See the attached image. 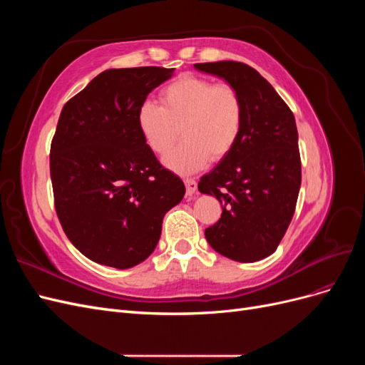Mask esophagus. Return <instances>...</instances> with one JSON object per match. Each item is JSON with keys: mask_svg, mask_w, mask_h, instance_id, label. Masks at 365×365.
I'll return each instance as SVG.
<instances>
[{"mask_svg": "<svg viewBox=\"0 0 365 365\" xmlns=\"http://www.w3.org/2000/svg\"><path fill=\"white\" fill-rule=\"evenodd\" d=\"M184 184H185V189H187V195L193 196L195 192H196V189H197L196 181L192 180V178H187V180H184Z\"/></svg>", "mask_w": 365, "mask_h": 365, "instance_id": "1", "label": "esophagus"}]
</instances>
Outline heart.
Segmentation results:
<instances>
[{"instance_id":"heart-1","label":"heart","mask_w":365,"mask_h":365,"mask_svg":"<svg viewBox=\"0 0 365 365\" xmlns=\"http://www.w3.org/2000/svg\"><path fill=\"white\" fill-rule=\"evenodd\" d=\"M137 126L146 145L164 157V165L178 175L204 169L210 160H222L235 149L244 128V103L236 88L190 74L180 76L160 93V105L143 102Z\"/></svg>"}]
</instances>
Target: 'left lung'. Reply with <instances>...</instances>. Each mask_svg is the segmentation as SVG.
<instances>
[{"label": "left lung", "mask_w": 365, "mask_h": 365, "mask_svg": "<svg viewBox=\"0 0 365 365\" xmlns=\"http://www.w3.org/2000/svg\"><path fill=\"white\" fill-rule=\"evenodd\" d=\"M195 68L236 88L244 103V128L235 149L197 184L201 193L222 204V216L205 230V239L231 260H262L277 250L300 192L294 114L247 63L219 61L195 63Z\"/></svg>", "instance_id": "left-lung-1"}]
</instances>
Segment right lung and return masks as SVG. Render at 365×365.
<instances>
[{
    "label": "right lung",
    "instance_id": "add662e5",
    "mask_svg": "<svg viewBox=\"0 0 365 365\" xmlns=\"http://www.w3.org/2000/svg\"><path fill=\"white\" fill-rule=\"evenodd\" d=\"M175 68H111L65 103L51 141L54 207L90 260L128 269L155 250L163 217L185 193L137 126V109Z\"/></svg>",
    "mask_w": 365,
    "mask_h": 365
}]
</instances>
